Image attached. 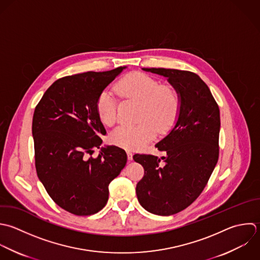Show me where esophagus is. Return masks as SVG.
I'll return each mask as SVG.
<instances>
[{"mask_svg": "<svg viewBox=\"0 0 260 260\" xmlns=\"http://www.w3.org/2000/svg\"><path fill=\"white\" fill-rule=\"evenodd\" d=\"M127 158H128L129 161L133 160V153L131 151H127Z\"/></svg>", "mask_w": 260, "mask_h": 260, "instance_id": "34e87169", "label": "esophagus"}]
</instances>
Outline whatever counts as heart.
<instances>
[{
  "mask_svg": "<svg viewBox=\"0 0 260 260\" xmlns=\"http://www.w3.org/2000/svg\"><path fill=\"white\" fill-rule=\"evenodd\" d=\"M115 91L125 97L141 101L137 125L122 124L116 127L110 136L113 144L126 149L143 148L159 133H165L175 122L180 100L177 92L168 86H161L154 78L144 73H133L121 79L115 85ZM96 111L99 119L105 125H112L117 120V100L115 94L103 90L96 101Z\"/></svg>",
  "mask_w": 260,
  "mask_h": 260,
  "instance_id": "1",
  "label": "heart"
}]
</instances>
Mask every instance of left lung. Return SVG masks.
Returning <instances> with one entry per match:
<instances>
[{
    "instance_id": "8db88e82",
    "label": "left lung",
    "mask_w": 260,
    "mask_h": 260,
    "mask_svg": "<svg viewBox=\"0 0 260 260\" xmlns=\"http://www.w3.org/2000/svg\"><path fill=\"white\" fill-rule=\"evenodd\" d=\"M142 70L167 78L180 100L174 126L156 144L166 155H134L145 170L136 188L141 206L152 214L170 216L199 198L217 165L220 110L209 87L197 74L163 68Z\"/></svg>"
}]
</instances>
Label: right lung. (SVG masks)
I'll return each instance as SVG.
<instances>
[{
    "label": "right lung",
    "instance_id": "add662e5",
    "mask_svg": "<svg viewBox=\"0 0 260 260\" xmlns=\"http://www.w3.org/2000/svg\"><path fill=\"white\" fill-rule=\"evenodd\" d=\"M87 72L56 80L34 110L32 136L39 180L53 202L77 216L102 210L109 183L124 168L127 156L102 144L106 131L96 111L99 94L124 70ZM101 149L97 158L89 157Z\"/></svg>",
    "mask_w": 260,
    "mask_h": 260
}]
</instances>
